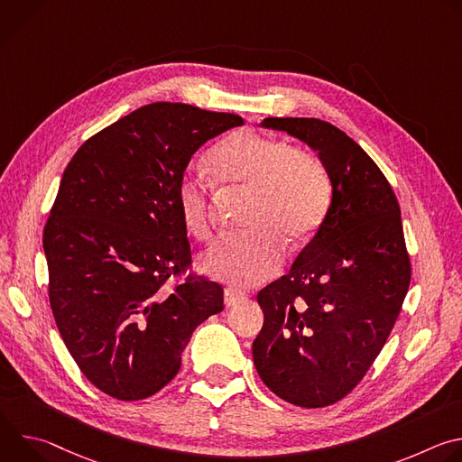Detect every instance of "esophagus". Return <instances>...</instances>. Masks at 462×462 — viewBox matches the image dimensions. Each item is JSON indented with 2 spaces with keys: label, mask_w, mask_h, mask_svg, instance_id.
Here are the masks:
<instances>
[{
  "label": "esophagus",
  "mask_w": 462,
  "mask_h": 462,
  "mask_svg": "<svg viewBox=\"0 0 462 462\" xmlns=\"http://www.w3.org/2000/svg\"><path fill=\"white\" fill-rule=\"evenodd\" d=\"M243 300H246V296H245L243 292H239V291H236V289H232V287H226V289H225V305H226V307H234V305L241 303Z\"/></svg>",
  "instance_id": "34e87169"
}]
</instances>
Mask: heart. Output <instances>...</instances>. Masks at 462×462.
Masks as SVG:
<instances>
[{
    "mask_svg": "<svg viewBox=\"0 0 462 462\" xmlns=\"http://www.w3.org/2000/svg\"><path fill=\"white\" fill-rule=\"evenodd\" d=\"M214 182L225 191L248 193L241 234L223 237L203 257V269L245 289L271 280L283 263V243L296 250L323 225L333 201L325 166L287 141L239 129L207 157ZM175 210L197 241L212 234L207 184L191 173L175 186Z\"/></svg>",
    "mask_w": 462,
    "mask_h": 462,
    "instance_id": "heart-1",
    "label": "heart"
}]
</instances>
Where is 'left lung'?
<instances>
[{"label": "left lung", "instance_id": "1", "mask_svg": "<svg viewBox=\"0 0 462 462\" xmlns=\"http://www.w3.org/2000/svg\"><path fill=\"white\" fill-rule=\"evenodd\" d=\"M318 153L333 186L328 214L291 271L257 294L254 365L280 399L335 404L364 378L402 309L411 265L401 207L373 159L319 118H265Z\"/></svg>", "mask_w": 462, "mask_h": 462}]
</instances>
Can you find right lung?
<instances>
[{
    "label": "right lung",
    "instance_id": "add662e5",
    "mask_svg": "<svg viewBox=\"0 0 462 462\" xmlns=\"http://www.w3.org/2000/svg\"><path fill=\"white\" fill-rule=\"evenodd\" d=\"M234 113L155 102L102 129L63 171L43 230L49 301L86 378L118 401H143L180 369L195 327L223 310V287L188 278L191 261L175 186Z\"/></svg>",
    "mask_w": 462,
    "mask_h": 462
}]
</instances>
